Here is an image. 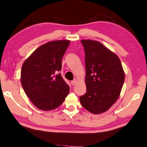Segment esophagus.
Returning <instances> with one entry per match:
<instances>
[{
    "label": "esophagus",
    "mask_w": 147,
    "mask_h": 147,
    "mask_svg": "<svg viewBox=\"0 0 147 147\" xmlns=\"http://www.w3.org/2000/svg\"><path fill=\"white\" fill-rule=\"evenodd\" d=\"M71 85H75V84L76 83V80H72V81H71Z\"/></svg>",
    "instance_id": "34e87169"
}]
</instances>
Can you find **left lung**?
<instances>
[{"mask_svg":"<svg viewBox=\"0 0 147 147\" xmlns=\"http://www.w3.org/2000/svg\"><path fill=\"white\" fill-rule=\"evenodd\" d=\"M85 51L87 92L80 96L82 107L92 113L106 112L119 97L125 80L120 60L100 42L82 40Z\"/></svg>","mask_w":147,"mask_h":147,"instance_id":"obj_1","label":"left lung"}]
</instances>
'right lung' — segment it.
I'll use <instances>...</instances> for the list:
<instances>
[{
    "label": "right lung",
    "mask_w": 147,
    "mask_h": 147,
    "mask_svg": "<svg viewBox=\"0 0 147 147\" xmlns=\"http://www.w3.org/2000/svg\"><path fill=\"white\" fill-rule=\"evenodd\" d=\"M69 44L68 40L47 42L35 50L23 63L21 84L25 93L38 109H55L69 94V86L59 71Z\"/></svg>",
    "instance_id": "right-lung-1"
}]
</instances>
